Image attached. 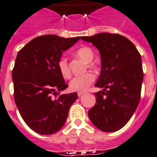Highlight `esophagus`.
<instances>
[{
    "mask_svg": "<svg viewBox=\"0 0 157 157\" xmlns=\"http://www.w3.org/2000/svg\"><path fill=\"white\" fill-rule=\"evenodd\" d=\"M84 94H85V92H78V93H77V95H78V97H81Z\"/></svg>",
    "mask_w": 157,
    "mask_h": 157,
    "instance_id": "obj_1",
    "label": "esophagus"
}]
</instances>
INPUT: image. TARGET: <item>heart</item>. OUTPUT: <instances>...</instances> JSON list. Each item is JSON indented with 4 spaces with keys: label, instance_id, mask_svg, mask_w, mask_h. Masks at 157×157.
Listing matches in <instances>:
<instances>
[{
    "label": "heart",
    "instance_id": "1",
    "mask_svg": "<svg viewBox=\"0 0 157 157\" xmlns=\"http://www.w3.org/2000/svg\"><path fill=\"white\" fill-rule=\"evenodd\" d=\"M76 55L81 59L85 63H88V67L94 68L95 65L91 63L94 59V54L93 50L89 47H82L76 52ZM58 68L60 74L64 78H69L71 76V71L68 67V63L66 59L61 58L58 61ZM95 76L90 72H87L81 76H75L71 80L69 83V89L72 91L84 92L87 90L88 87L94 82Z\"/></svg>",
    "mask_w": 157,
    "mask_h": 157
}]
</instances>
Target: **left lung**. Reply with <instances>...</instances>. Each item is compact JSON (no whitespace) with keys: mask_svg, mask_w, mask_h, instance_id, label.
I'll use <instances>...</instances> for the list:
<instances>
[{"mask_svg":"<svg viewBox=\"0 0 157 157\" xmlns=\"http://www.w3.org/2000/svg\"><path fill=\"white\" fill-rule=\"evenodd\" d=\"M99 51L101 69L95 86L96 104L89 110L93 124L105 132L121 129L132 118L140 99L144 72L136 46L118 34L100 33L81 37Z\"/></svg>","mask_w":157,"mask_h":157,"instance_id":"obj_1","label":"left lung"}]
</instances>
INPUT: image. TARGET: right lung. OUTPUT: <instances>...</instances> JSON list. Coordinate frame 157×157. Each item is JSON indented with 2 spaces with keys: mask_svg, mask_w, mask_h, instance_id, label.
<instances>
[{
  "mask_svg": "<svg viewBox=\"0 0 157 157\" xmlns=\"http://www.w3.org/2000/svg\"><path fill=\"white\" fill-rule=\"evenodd\" d=\"M80 38L42 35L17 55L12 72L15 103L25 123L37 133L52 135L60 130L77 99L76 93H58L68 86L59 71L58 61Z\"/></svg>",
  "mask_w": 157,
  "mask_h": 157,
  "instance_id": "1",
  "label": "right lung"
}]
</instances>
